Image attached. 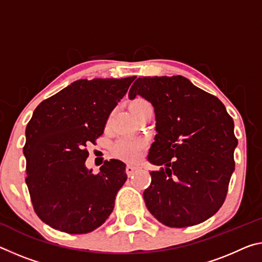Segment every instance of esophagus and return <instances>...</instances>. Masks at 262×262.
<instances>
[{
  "instance_id": "esophagus-1",
  "label": "esophagus",
  "mask_w": 262,
  "mask_h": 262,
  "mask_svg": "<svg viewBox=\"0 0 262 262\" xmlns=\"http://www.w3.org/2000/svg\"><path fill=\"white\" fill-rule=\"evenodd\" d=\"M136 170H139V167H135V165H127L126 167V172H127V175L128 176H132V175H134V172L136 171Z\"/></svg>"
}]
</instances>
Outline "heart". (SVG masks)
<instances>
[{"mask_svg": "<svg viewBox=\"0 0 262 262\" xmlns=\"http://www.w3.org/2000/svg\"><path fill=\"white\" fill-rule=\"evenodd\" d=\"M149 110H151L150 103L144 100V99H134L129 103V111L138 119ZM144 148H146V142L143 140L123 138L118 140L113 144V147H112V154L120 160L134 162L141 156Z\"/></svg>", "mask_w": 262, "mask_h": 262, "instance_id": "b5f03b06", "label": "heart"}]
</instances>
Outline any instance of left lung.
Here are the masks:
<instances>
[{
  "mask_svg": "<svg viewBox=\"0 0 262 262\" xmlns=\"http://www.w3.org/2000/svg\"><path fill=\"white\" fill-rule=\"evenodd\" d=\"M151 102L156 132L144 190L147 209L169 227L205 222L225 201L234 171V122L217 97L182 76L138 78L129 90Z\"/></svg>",
  "mask_w": 262,
  "mask_h": 262,
  "instance_id": "left-lung-1",
  "label": "left lung"
}]
</instances>
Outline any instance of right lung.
I'll return each mask as SVG.
<instances>
[{
	"label": "right lung",
	"mask_w": 262,
	"mask_h": 262,
	"mask_svg": "<svg viewBox=\"0 0 262 262\" xmlns=\"http://www.w3.org/2000/svg\"><path fill=\"white\" fill-rule=\"evenodd\" d=\"M135 77L80 79L41 101L26 129L27 178L37 215L55 230L84 234L101 226L127 180L126 164L86 168V146L102 135L107 119Z\"/></svg>",
	"instance_id": "1"
}]
</instances>
